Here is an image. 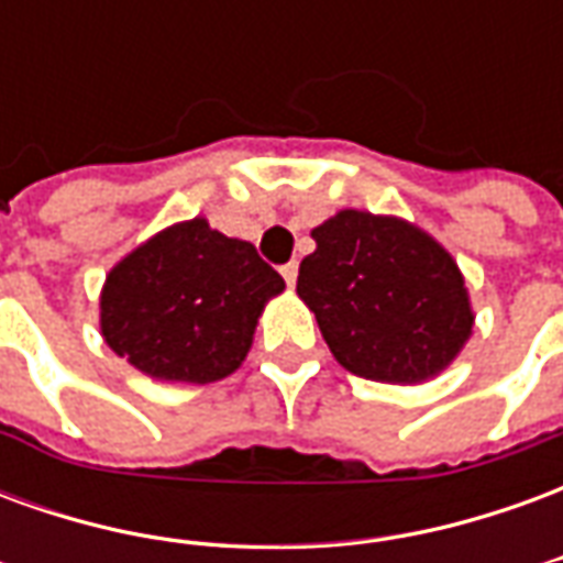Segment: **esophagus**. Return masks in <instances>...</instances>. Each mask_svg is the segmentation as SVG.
<instances>
[{"label": "esophagus", "instance_id": "esophagus-1", "mask_svg": "<svg viewBox=\"0 0 563 563\" xmlns=\"http://www.w3.org/2000/svg\"><path fill=\"white\" fill-rule=\"evenodd\" d=\"M280 274H283V280L289 283V286H295V280H298V262H286V265L280 268Z\"/></svg>", "mask_w": 563, "mask_h": 563}]
</instances>
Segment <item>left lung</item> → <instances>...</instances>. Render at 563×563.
I'll return each instance as SVG.
<instances>
[{"label":"left lung","mask_w":563,"mask_h":563,"mask_svg":"<svg viewBox=\"0 0 563 563\" xmlns=\"http://www.w3.org/2000/svg\"><path fill=\"white\" fill-rule=\"evenodd\" d=\"M298 295L331 355L379 383H419L459 355L473 313L459 265L428 234L391 217L341 210L313 229Z\"/></svg>","instance_id":"8db88e82"}]
</instances>
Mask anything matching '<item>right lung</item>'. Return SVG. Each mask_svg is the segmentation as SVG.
I'll return each mask as SVG.
<instances>
[{"instance_id": "obj_1", "label": "right lung", "mask_w": 563, "mask_h": 563, "mask_svg": "<svg viewBox=\"0 0 563 563\" xmlns=\"http://www.w3.org/2000/svg\"><path fill=\"white\" fill-rule=\"evenodd\" d=\"M283 286L253 244L205 220L180 222L108 274L104 343L150 377L213 383L244 362L262 307Z\"/></svg>"}]
</instances>
